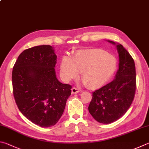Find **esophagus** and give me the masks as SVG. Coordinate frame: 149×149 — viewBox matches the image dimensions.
Returning <instances> with one entry per match:
<instances>
[{
  "instance_id": "esophagus-1",
  "label": "esophagus",
  "mask_w": 149,
  "mask_h": 149,
  "mask_svg": "<svg viewBox=\"0 0 149 149\" xmlns=\"http://www.w3.org/2000/svg\"><path fill=\"white\" fill-rule=\"evenodd\" d=\"M80 90L79 88H77L76 87H74L72 88V94H77L78 93H79Z\"/></svg>"
}]
</instances>
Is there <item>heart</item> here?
Wrapping results in <instances>:
<instances>
[{
    "label": "heart",
    "instance_id": "1",
    "mask_svg": "<svg viewBox=\"0 0 149 149\" xmlns=\"http://www.w3.org/2000/svg\"><path fill=\"white\" fill-rule=\"evenodd\" d=\"M117 60L113 55L101 49L79 50L70 59L63 58L61 74L65 81L76 79L81 72V78L89 88L104 86L113 77L117 69Z\"/></svg>",
    "mask_w": 149,
    "mask_h": 149
}]
</instances>
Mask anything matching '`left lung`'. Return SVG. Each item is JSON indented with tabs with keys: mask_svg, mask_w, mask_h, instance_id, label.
<instances>
[{
	"mask_svg": "<svg viewBox=\"0 0 149 149\" xmlns=\"http://www.w3.org/2000/svg\"><path fill=\"white\" fill-rule=\"evenodd\" d=\"M115 44L114 42L109 41ZM119 67L111 82L93 93L88 111L96 121L110 124L125 114L134 100L136 89L134 61L121 44L117 45Z\"/></svg>",
	"mask_w": 149,
	"mask_h": 149,
	"instance_id": "left-lung-1",
	"label": "left lung"
}]
</instances>
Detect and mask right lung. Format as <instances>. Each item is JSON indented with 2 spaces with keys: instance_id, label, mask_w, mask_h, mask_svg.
Listing matches in <instances>:
<instances>
[{
  "instance_id": "add662e5",
  "label": "right lung",
  "mask_w": 149,
  "mask_h": 149,
  "mask_svg": "<svg viewBox=\"0 0 149 149\" xmlns=\"http://www.w3.org/2000/svg\"><path fill=\"white\" fill-rule=\"evenodd\" d=\"M56 55L50 45L23 51L12 70L13 94L18 109L32 123L54 126L60 119L71 95L72 85L56 79Z\"/></svg>"
}]
</instances>
